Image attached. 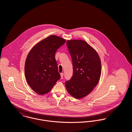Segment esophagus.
<instances>
[{"mask_svg": "<svg viewBox=\"0 0 132 132\" xmlns=\"http://www.w3.org/2000/svg\"><path fill=\"white\" fill-rule=\"evenodd\" d=\"M60 76H61V79H62L63 77V73H60Z\"/></svg>", "mask_w": 132, "mask_h": 132, "instance_id": "obj_1", "label": "esophagus"}]
</instances>
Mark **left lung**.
<instances>
[{"label": "left lung", "mask_w": 132, "mask_h": 132, "mask_svg": "<svg viewBox=\"0 0 132 132\" xmlns=\"http://www.w3.org/2000/svg\"><path fill=\"white\" fill-rule=\"evenodd\" d=\"M67 45L72 60L73 73L65 86L72 96L81 98L90 94L98 82L101 60L97 52L84 40H68Z\"/></svg>", "instance_id": "left-lung-1"}]
</instances>
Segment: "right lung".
I'll return each mask as SVG.
<instances>
[{
	"mask_svg": "<svg viewBox=\"0 0 132 132\" xmlns=\"http://www.w3.org/2000/svg\"><path fill=\"white\" fill-rule=\"evenodd\" d=\"M65 40L50 36L38 43L28 53L25 64L26 81L38 94L49 93L60 78L55 58L57 49Z\"/></svg>",
	"mask_w": 132,
	"mask_h": 132,
	"instance_id": "obj_1",
	"label": "right lung"
}]
</instances>
